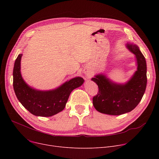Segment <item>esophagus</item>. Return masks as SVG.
<instances>
[{
    "mask_svg": "<svg viewBox=\"0 0 159 159\" xmlns=\"http://www.w3.org/2000/svg\"><path fill=\"white\" fill-rule=\"evenodd\" d=\"M85 73H86V75H90V73L88 71V70H84V71Z\"/></svg>",
    "mask_w": 159,
    "mask_h": 159,
    "instance_id": "obj_1",
    "label": "esophagus"
}]
</instances>
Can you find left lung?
<instances>
[{
  "mask_svg": "<svg viewBox=\"0 0 159 159\" xmlns=\"http://www.w3.org/2000/svg\"><path fill=\"white\" fill-rule=\"evenodd\" d=\"M128 48L134 53L137 60V71L124 85L116 84L104 75L92 78L98 86V91L93 97V104L101 113L120 115L132 111L139 104L145 92L147 76L146 62L138 46L127 44Z\"/></svg>",
  "mask_w": 159,
  "mask_h": 159,
  "instance_id": "1",
  "label": "left lung"
}]
</instances>
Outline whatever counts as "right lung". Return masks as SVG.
Segmentation results:
<instances>
[{"mask_svg": "<svg viewBox=\"0 0 159 159\" xmlns=\"http://www.w3.org/2000/svg\"><path fill=\"white\" fill-rule=\"evenodd\" d=\"M22 55L19 54L16 58L13 72V88L19 102L28 111L36 116H51L62 111L71 91L80 86L84 79L75 77L53 91L33 89L22 78L20 71Z\"/></svg>", "mask_w": 159, "mask_h": 159, "instance_id": "right-lung-1", "label": "right lung"}]
</instances>
